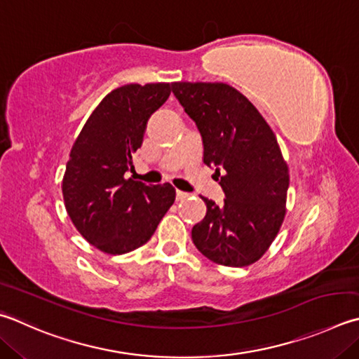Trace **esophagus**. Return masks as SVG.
Returning <instances> with one entry per match:
<instances>
[{
  "label": "esophagus",
  "mask_w": 359,
  "mask_h": 359,
  "mask_svg": "<svg viewBox=\"0 0 359 359\" xmlns=\"http://www.w3.org/2000/svg\"><path fill=\"white\" fill-rule=\"evenodd\" d=\"M175 198H177V201H184V199H187V198H188V193L177 190V191H175Z\"/></svg>",
  "instance_id": "obj_1"
}]
</instances>
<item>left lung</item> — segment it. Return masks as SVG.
Instances as JSON below:
<instances>
[{"label":"left lung","mask_w":359,"mask_h":359,"mask_svg":"<svg viewBox=\"0 0 359 359\" xmlns=\"http://www.w3.org/2000/svg\"><path fill=\"white\" fill-rule=\"evenodd\" d=\"M172 93L196 123L204 165L213 166L224 191L191 238L212 262L246 266L264 256L285 217L289 166L276 135L246 97L226 83H172ZM222 172H219V169Z\"/></svg>","instance_id":"8db88e82"}]
</instances>
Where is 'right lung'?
I'll return each mask as SVG.
<instances>
[{"label": "right lung", "instance_id": "add662e5", "mask_svg": "<svg viewBox=\"0 0 359 359\" xmlns=\"http://www.w3.org/2000/svg\"><path fill=\"white\" fill-rule=\"evenodd\" d=\"M171 89V83H147L111 90L72 146L62 177L64 204L76 231L103 252L116 256L147 243L174 204L171 184L144 185L123 177L149 117Z\"/></svg>", "mask_w": 359, "mask_h": 359}]
</instances>
